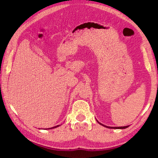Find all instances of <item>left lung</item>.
Listing matches in <instances>:
<instances>
[{
	"label": "left lung",
	"instance_id": "obj_1",
	"mask_svg": "<svg viewBox=\"0 0 158 158\" xmlns=\"http://www.w3.org/2000/svg\"><path fill=\"white\" fill-rule=\"evenodd\" d=\"M98 123L100 124V125H102V126H105V127H108V128H111V129H125V128H126V127H128V126H122V127H109V126H106L103 125V124L100 123V122H98Z\"/></svg>",
	"mask_w": 158,
	"mask_h": 158
}]
</instances>
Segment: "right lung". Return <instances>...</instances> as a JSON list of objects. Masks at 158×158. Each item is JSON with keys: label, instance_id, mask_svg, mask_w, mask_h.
I'll return each mask as SVG.
<instances>
[{"label": "right lung", "instance_id": "right-lung-1", "mask_svg": "<svg viewBox=\"0 0 158 158\" xmlns=\"http://www.w3.org/2000/svg\"><path fill=\"white\" fill-rule=\"evenodd\" d=\"M58 126H55V127H51V128H48V129H52V128H55V127H58Z\"/></svg>", "mask_w": 158, "mask_h": 158}]
</instances>
